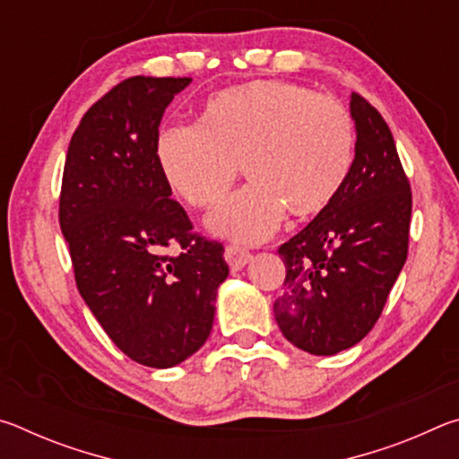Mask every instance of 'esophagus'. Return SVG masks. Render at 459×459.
Returning <instances> with one entry per match:
<instances>
[{
  "label": "esophagus",
  "mask_w": 459,
  "mask_h": 459,
  "mask_svg": "<svg viewBox=\"0 0 459 459\" xmlns=\"http://www.w3.org/2000/svg\"><path fill=\"white\" fill-rule=\"evenodd\" d=\"M251 259H253V255L248 253V251H245V248L235 247V245H230V247L224 248V261L229 263V267L232 271H240Z\"/></svg>",
  "instance_id": "esophagus-1"
}]
</instances>
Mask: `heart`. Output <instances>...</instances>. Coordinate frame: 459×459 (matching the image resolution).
Returning a JSON list of instances; mask_svg holds the SVG:
<instances>
[{
	"label": "heart",
	"instance_id": "obj_1",
	"mask_svg": "<svg viewBox=\"0 0 459 459\" xmlns=\"http://www.w3.org/2000/svg\"><path fill=\"white\" fill-rule=\"evenodd\" d=\"M354 126L336 99L285 81H253L216 92L198 126H166L155 160L169 188L206 208L229 192L243 164L251 182L211 212L208 230L263 243L281 224L320 214L354 161Z\"/></svg>",
	"mask_w": 459,
	"mask_h": 459
}]
</instances>
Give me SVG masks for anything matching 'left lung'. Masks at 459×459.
I'll use <instances>...</instances> for the list:
<instances>
[{
    "label": "left lung",
    "instance_id": "obj_1",
    "mask_svg": "<svg viewBox=\"0 0 459 459\" xmlns=\"http://www.w3.org/2000/svg\"><path fill=\"white\" fill-rule=\"evenodd\" d=\"M354 161L332 204L279 247L275 322L293 346L332 356L367 336L407 261L411 188L391 129L352 92Z\"/></svg>",
    "mask_w": 459,
    "mask_h": 459
}]
</instances>
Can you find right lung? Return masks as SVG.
I'll use <instances>...</instances> for the list:
<instances>
[{
  "label": "right lung",
  "mask_w": 459,
  "mask_h": 459,
  "mask_svg": "<svg viewBox=\"0 0 459 459\" xmlns=\"http://www.w3.org/2000/svg\"><path fill=\"white\" fill-rule=\"evenodd\" d=\"M190 82L134 76L108 91L76 127L62 176L76 287L115 346L152 368L200 351L229 277L222 245L192 235L155 160L164 111ZM174 239L181 251L168 255Z\"/></svg>",
  "instance_id": "obj_1"
}]
</instances>
